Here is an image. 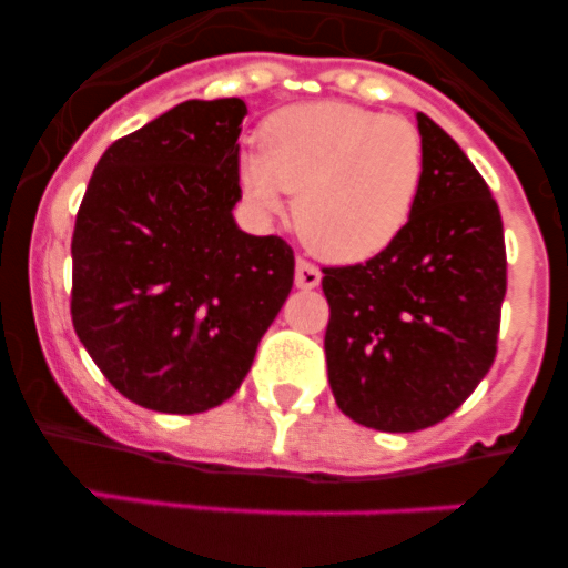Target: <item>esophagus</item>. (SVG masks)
<instances>
[{"label": "esophagus", "instance_id": "esophagus-1", "mask_svg": "<svg viewBox=\"0 0 568 568\" xmlns=\"http://www.w3.org/2000/svg\"><path fill=\"white\" fill-rule=\"evenodd\" d=\"M321 284V273L315 264H310L307 258L295 261V287L298 290H315Z\"/></svg>", "mask_w": 568, "mask_h": 568}]
</instances>
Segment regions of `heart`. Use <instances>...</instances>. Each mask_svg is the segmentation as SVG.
Listing matches in <instances>:
<instances>
[{"mask_svg": "<svg viewBox=\"0 0 568 568\" xmlns=\"http://www.w3.org/2000/svg\"><path fill=\"white\" fill-rule=\"evenodd\" d=\"M424 182V139L404 115L346 102L295 104L261 128L241 187L261 210L295 195V230L321 258H373L404 230Z\"/></svg>", "mask_w": 568, "mask_h": 568, "instance_id": "1", "label": "heart"}]
</instances>
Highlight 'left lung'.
<instances>
[{
  "mask_svg": "<svg viewBox=\"0 0 568 568\" xmlns=\"http://www.w3.org/2000/svg\"><path fill=\"white\" fill-rule=\"evenodd\" d=\"M424 182L389 247L324 267L327 375L344 415L418 433L458 409L498 355L506 244L498 202L464 150L418 113Z\"/></svg>",
  "mask_w": 568,
  "mask_h": 568,
  "instance_id": "left-lung-1",
  "label": "left lung"
}]
</instances>
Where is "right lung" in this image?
<instances>
[{
  "instance_id": "1",
  "label": "right lung",
  "mask_w": 568,
  "mask_h": 568,
  "mask_svg": "<svg viewBox=\"0 0 568 568\" xmlns=\"http://www.w3.org/2000/svg\"><path fill=\"white\" fill-rule=\"evenodd\" d=\"M241 99L175 104L99 159L70 241V318L128 400L193 415L227 400L293 290L278 235L241 233Z\"/></svg>"
}]
</instances>
